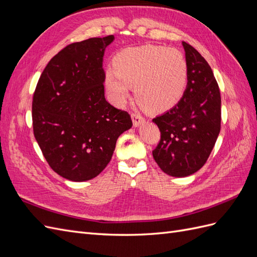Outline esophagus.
I'll use <instances>...</instances> for the list:
<instances>
[{
    "label": "esophagus",
    "mask_w": 257,
    "mask_h": 257,
    "mask_svg": "<svg viewBox=\"0 0 257 257\" xmlns=\"http://www.w3.org/2000/svg\"><path fill=\"white\" fill-rule=\"evenodd\" d=\"M132 120H133V124L134 126H138L139 124H142L143 122H145V118L142 115L139 114L137 112H133L132 113Z\"/></svg>",
    "instance_id": "34e87169"
}]
</instances>
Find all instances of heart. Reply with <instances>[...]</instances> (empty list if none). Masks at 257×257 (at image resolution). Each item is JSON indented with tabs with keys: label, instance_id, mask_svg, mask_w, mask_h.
Segmentation results:
<instances>
[{
	"label": "heart",
	"instance_id": "heart-1",
	"mask_svg": "<svg viewBox=\"0 0 257 257\" xmlns=\"http://www.w3.org/2000/svg\"><path fill=\"white\" fill-rule=\"evenodd\" d=\"M104 83L116 104H123L134 88L138 103L153 112L172 109L184 94L188 63L181 51L158 45L125 48L112 59Z\"/></svg>",
	"mask_w": 257,
	"mask_h": 257
}]
</instances>
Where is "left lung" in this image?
Wrapping results in <instances>:
<instances>
[{"mask_svg": "<svg viewBox=\"0 0 257 257\" xmlns=\"http://www.w3.org/2000/svg\"><path fill=\"white\" fill-rule=\"evenodd\" d=\"M188 63V85L172 109L152 121L161 139L152 151L165 174L186 177L203 167L221 130V93L204 57L182 42Z\"/></svg>", "mask_w": 257, "mask_h": 257, "instance_id": "left-lung-1", "label": "left lung"}]
</instances>
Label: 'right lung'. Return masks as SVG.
Here are the masks:
<instances>
[{
  "instance_id": "right-lung-1",
  "label": "right lung",
  "mask_w": 257,
  "mask_h": 257,
  "mask_svg": "<svg viewBox=\"0 0 257 257\" xmlns=\"http://www.w3.org/2000/svg\"><path fill=\"white\" fill-rule=\"evenodd\" d=\"M113 35L73 43L45 67L32 102L33 133L53 172L81 182L110 162L118 137L133 125L104 94L103 57Z\"/></svg>"
}]
</instances>
